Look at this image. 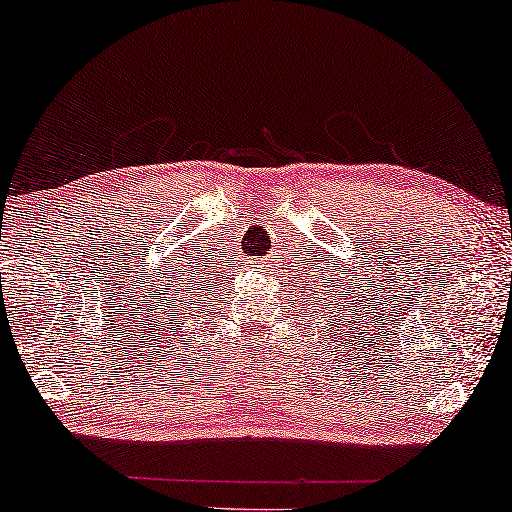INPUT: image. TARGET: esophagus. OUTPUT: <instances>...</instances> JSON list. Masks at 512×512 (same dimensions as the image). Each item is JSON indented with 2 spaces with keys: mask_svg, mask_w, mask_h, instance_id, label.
I'll use <instances>...</instances> for the list:
<instances>
[{
  "mask_svg": "<svg viewBox=\"0 0 512 512\" xmlns=\"http://www.w3.org/2000/svg\"><path fill=\"white\" fill-rule=\"evenodd\" d=\"M245 267H261V261H258L256 256H249L245 258Z\"/></svg>",
  "mask_w": 512,
  "mask_h": 512,
  "instance_id": "34e87169",
  "label": "esophagus"
}]
</instances>
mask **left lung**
I'll list each match as a JSON object with an SVG mask.
<instances>
[{
	"label": "left lung",
	"instance_id": "obj_1",
	"mask_svg": "<svg viewBox=\"0 0 512 512\" xmlns=\"http://www.w3.org/2000/svg\"><path fill=\"white\" fill-rule=\"evenodd\" d=\"M317 270H320V265H317ZM324 272H329V267H326ZM295 279H299V276L295 274ZM299 288V286H297ZM338 286H335L333 283V279H329V276L326 274H313V281H301V290H304V304H301V311H304L306 306H311V311L313 313H317L322 308L324 311V306H326V311H329L331 308V313H335V297H338V290H335ZM340 292H345V288H340ZM308 300L309 304L306 305L305 301ZM295 301V299H292ZM333 326V324H331ZM329 331V329H326Z\"/></svg>",
	"mask_w": 512,
	"mask_h": 512
}]
</instances>
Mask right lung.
<instances>
[{"mask_svg": "<svg viewBox=\"0 0 512 512\" xmlns=\"http://www.w3.org/2000/svg\"><path fill=\"white\" fill-rule=\"evenodd\" d=\"M201 281H197V286H199ZM179 286V283H177ZM183 288H190V286H183ZM208 288H213V283H208ZM201 290V288H199ZM186 290H181L179 292V297H174V299H167V306H165V313H161L158 315V320H149V329H152V338H154V333L156 331H161L158 333V340H156V345H161V335H174V331L177 333H183V324H186L188 320H190V313L195 311V308H201L199 304L201 301H206V299H197L195 304H190V299H183L182 304L179 305L178 301L181 300V295ZM204 297V295H201ZM158 311H161V308H158ZM157 324V329H153V324ZM172 340H177V338H172Z\"/></svg>", "mask_w": 512, "mask_h": 512, "instance_id": "1", "label": "right lung"}]
</instances>
